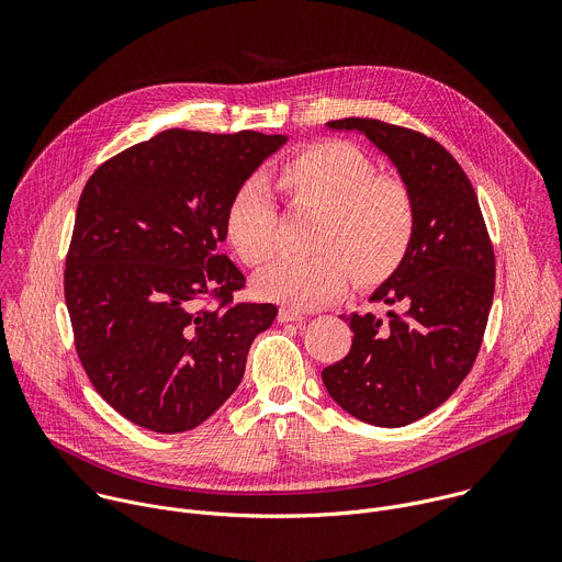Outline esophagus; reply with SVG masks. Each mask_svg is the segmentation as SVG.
Here are the masks:
<instances>
[{"label": "esophagus", "instance_id": "esophagus-1", "mask_svg": "<svg viewBox=\"0 0 562 562\" xmlns=\"http://www.w3.org/2000/svg\"><path fill=\"white\" fill-rule=\"evenodd\" d=\"M278 319L280 323H300V319H304V313L297 308H291V306H282L278 311Z\"/></svg>", "mask_w": 562, "mask_h": 562}]
</instances>
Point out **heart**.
I'll return each instance as SVG.
<instances>
[{
	"instance_id": "b5f03b06",
	"label": "heart",
	"mask_w": 562,
	"mask_h": 562,
	"mask_svg": "<svg viewBox=\"0 0 562 562\" xmlns=\"http://www.w3.org/2000/svg\"><path fill=\"white\" fill-rule=\"evenodd\" d=\"M295 211L315 213L308 260H280L256 278L262 297L291 308H315L336 300L349 278L371 289L405 262L416 206L409 187L380 176L373 159L351 142L325 139L302 146L267 178ZM278 213L267 187L249 180L224 211V237L235 256L262 269L276 254Z\"/></svg>"
}]
</instances>
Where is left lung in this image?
<instances>
[{
	"label": "left lung",
	"mask_w": 562,
	"mask_h": 562,
	"mask_svg": "<svg viewBox=\"0 0 562 562\" xmlns=\"http://www.w3.org/2000/svg\"><path fill=\"white\" fill-rule=\"evenodd\" d=\"M360 131L395 165L416 206V233L400 269L371 300L395 304L382 323L351 313L349 353L323 371L336 403L375 427H405L440 407L471 371L496 286V258L475 191L436 139L369 117Z\"/></svg>",
	"instance_id": "1"
}]
</instances>
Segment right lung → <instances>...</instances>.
<instances>
[{
    "instance_id": "1",
    "label": "right lung",
    "mask_w": 562,
    "mask_h": 562,
    "mask_svg": "<svg viewBox=\"0 0 562 562\" xmlns=\"http://www.w3.org/2000/svg\"><path fill=\"white\" fill-rule=\"evenodd\" d=\"M286 142L169 128L89 178L66 254L64 297L91 384L126 420L180 434L217 412L278 315L239 302L224 254L231 195Z\"/></svg>"
}]
</instances>
